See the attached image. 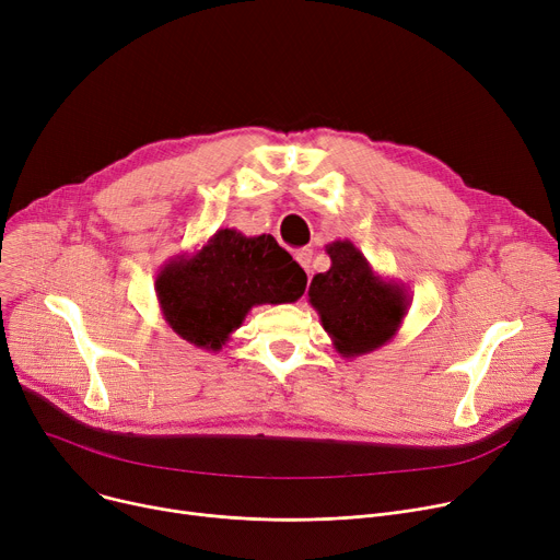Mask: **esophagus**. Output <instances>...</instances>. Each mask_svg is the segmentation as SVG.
<instances>
[{
  "label": "esophagus",
  "instance_id": "obj_1",
  "mask_svg": "<svg viewBox=\"0 0 560 560\" xmlns=\"http://www.w3.org/2000/svg\"><path fill=\"white\" fill-rule=\"evenodd\" d=\"M295 258H298V262L302 265V268L308 272V268H311V260H313V249H308V247L298 249V252H295Z\"/></svg>",
  "mask_w": 560,
  "mask_h": 560
}]
</instances>
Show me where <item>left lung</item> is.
Segmentation results:
<instances>
[{"mask_svg":"<svg viewBox=\"0 0 560 560\" xmlns=\"http://www.w3.org/2000/svg\"><path fill=\"white\" fill-rule=\"evenodd\" d=\"M331 268L313 277L308 302L342 359L388 345L408 313L404 283L384 279L351 241L327 245Z\"/></svg>","mask_w":560,"mask_h":560,"instance_id":"8db88e82","label":"left lung"}]
</instances>
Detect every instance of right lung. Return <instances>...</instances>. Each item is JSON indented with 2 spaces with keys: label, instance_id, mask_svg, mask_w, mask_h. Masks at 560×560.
<instances>
[{
  "label": "right lung",
  "instance_id": "obj_1",
  "mask_svg": "<svg viewBox=\"0 0 560 560\" xmlns=\"http://www.w3.org/2000/svg\"><path fill=\"white\" fill-rule=\"evenodd\" d=\"M154 288L161 315L176 336L220 351L254 306L298 302L306 272L272 235L220 229L195 254L170 258Z\"/></svg>",
  "mask_w": 560,
  "mask_h": 560
}]
</instances>
